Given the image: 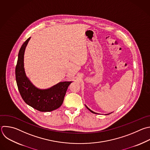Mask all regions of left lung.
I'll return each instance as SVG.
<instances>
[{"label":"left lung","instance_id":"1","mask_svg":"<svg viewBox=\"0 0 150 150\" xmlns=\"http://www.w3.org/2000/svg\"><path fill=\"white\" fill-rule=\"evenodd\" d=\"M85 105V107H86V108H87V109H88V110L89 111H91L92 113H93V114H98V113H96V112H93V111H92L91 110H90V109H89V108H88V107H87L86 105ZM111 113H112V112H111ZM111 114V113H109V114H105V115H109V114Z\"/></svg>","mask_w":150,"mask_h":150}]
</instances>
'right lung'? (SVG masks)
Segmentation results:
<instances>
[{
	"instance_id": "1",
	"label": "right lung",
	"mask_w": 150,
	"mask_h": 150,
	"mask_svg": "<svg viewBox=\"0 0 150 150\" xmlns=\"http://www.w3.org/2000/svg\"><path fill=\"white\" fill-rule=\"evenodd\" d=\"M29 38L22 45L15 69L16 80L20 94L29 106L40 112H50L59 108L64 101L69 85L72 81L60 82L47 89L36 87L26 76L24 68V54Z\"/></svg>"
}]
</instances>
